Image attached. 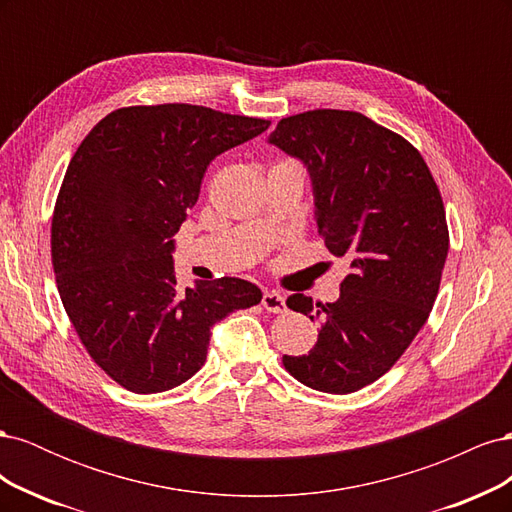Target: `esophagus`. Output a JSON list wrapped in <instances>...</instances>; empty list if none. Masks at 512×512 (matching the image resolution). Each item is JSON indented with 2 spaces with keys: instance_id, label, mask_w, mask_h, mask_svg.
Wrapping results in <instances>:
<instances>
[{
  "instance_id": "obj_1",
  "label": "esophagus",
  "mask_w": 512,
  "mask_h": 512,
  "mask_svg": "<svg viewBox=\"0 0 512 512\" xmlns=\"http://www.w3.org/2000/svg\"><path fill=\"white\" fill-rule=\"evenodd\" d=\"M262 307H265L267 312H271V314H284L288 309L286 307V297L277 290H267L265 294H262Z\"/></svg>"
}]
</instances>
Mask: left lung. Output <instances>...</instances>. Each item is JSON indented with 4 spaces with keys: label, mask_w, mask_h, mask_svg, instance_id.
Here are the masks:
<instances>
[{
    "label": "left lung",
    "mask_w": 512,
    "mask_h": 512,
    "mask_svg": "<svg viewBox=\"0 0 512 512\" xmlns=\"http://www.w3.org/2000/svg\"><path fill=\"white\" fill-rule=\"evenodd\" d=\"M269 143L307 166L318 235L350 265L335 303L288 297L320 331L309 354L282 363L309 389L354 393L397 363L436 303L448 254L440 190L412 143L354 111L284 117Z\"/></svg>",
    "instance_id": "obj_1"
}]
</instances>
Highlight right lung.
I'll use <instances>...</instances> for the list:
<instances>
[{
    "label": "right lung",
    "instance_id": "obj_1",
    "mask_svg": "<svg viewBox=\"0 0 512 512\" xmlns=\"http://www.w3.org/2000/svg\"><path fill=\"white\" fill-rule=\"evenodd\" d=\"M271 121L194 104L123 106L72 156L51 222L61 303L94 363L132 393H162L205 365L211 327L258 305L239 277L181 292L173 237L220 153Z\"/></svg>",
    "mask_w": 512,
    "mask_h": 512
}]
</instances>
